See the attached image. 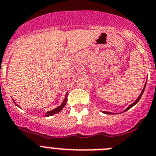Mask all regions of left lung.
I'll use <instances>...</instances> for the list:
<instances>
[{"mask_svg":"<svg viewBox=\"0 0 156 156\" xmlns=\"http://www.w3.org/2000/svg\"><path fill=\"white\" fill-rule=\"evenodd\" d=\"M145 85H146V83H145V85H144V88H143V89H142V91H141V94H140V95L139 96H138V98H137V99H136L135 101H134V102H133L132 104L131 105H130V106H128V107L127 108V109H125V110H124V111L123 112H125V111H127V110H128L129 109H130V108L132 107V106H134V105L135 104H137V102H138V101L140 100V99H141V95H142V94H143V92H144V88H145ZM103 113H106V114H114V113H110V112H105V111H103Z\"/></svg>","mask_w":156,"mask_h":156,"instance_id":"8db88e82","label":"left lung"}]
</instances>
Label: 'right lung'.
Masks as SVG:
<instances>
[{
    "label": "right lung",
    "mask_w": 156,
    "mask_h": 156,
    "mask_svg": "<svg viewBox=\"0 0 156 156\" xmlns=\"http://www.w3.org/2000/svg\"><path fill=\"white\" fill-rule=\"evenodd\" d=\"M67 97H68V93L66 94L65 99H64V102H62V104H61V106H59L58 107H57V108H55V109H53V110H50V111L47 112V114H46V116H52V115H54V114H55V113H59V112H60V111H61L63 108H64V106H65V105H66V103H67V99H68V98H67ZM14 102H15V101H14Z\"/></svg>",
    "instance_id": "right-lung-1"
}]
</instances>
